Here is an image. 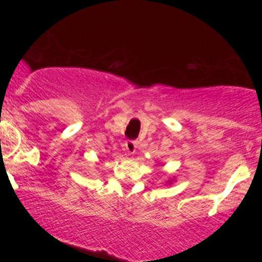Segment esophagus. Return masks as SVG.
Here are the masks:
<instances>
[{
    "label": "esophagus",
    "mask_w": 262,
    "mask_h": 262,
    "mask_svg": "<svg viewBox=\"0 0 262 262\" xmlns=\"http://www.w3.org/2000/svg\"><path fill=\"white\" fill-rule=\"evenodd\" d=\"M124 149L128 152V155H133L137 149V143L134 141H126L124 144Z\"/></svg>",
    "instance_id": "34e87169"
}]
</instances>
